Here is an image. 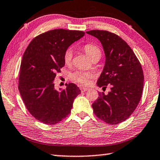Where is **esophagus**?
<instances>
[{
    "label": "esophagus",
    "instance_id": "34e87169",
    "mask_svg": "<svg viewBox=\"0 0 160 160\" xmlns=\"http://www.w3.org/2000/svg\"><path fill=\"white\" fill-rule=\"evenodd\" d=\"M80 89V90H81V92H87V91H88V90H89V88H86V87H81Z\"/></svg>",
    "mask_w": 160,
    "mask_h": 160
}]
</instances>
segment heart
I'll return each mask as SVG.
<instances>
[{"label": "heart", "instance_id": "obj_1", "mask_svg": "<svg viewBox=\"0 0 160 160\" xmlns=\"http://www.w3.org/2000/svg\"><path fill=\"white\" fill-rule=\"evenodd\" d=\"M83 51L86 53V55L93 60L96 58H101V51L98 46H97L93 43H87L82 47ZM72 57H73V52L71 49H67L64 54V61L66 64H70ZM91 75L87 72L84 71H76L71 75V79L75 82L87 85L89 82V79Z\"/></svg>", "mask_w": 160, "mask_h": 160}]
</instances>
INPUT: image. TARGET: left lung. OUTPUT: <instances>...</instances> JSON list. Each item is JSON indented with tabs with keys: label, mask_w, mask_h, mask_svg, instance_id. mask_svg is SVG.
I'll return each mask as SVG.
<instances>
[{
	"label": "left lung",
	"mask_w": 160,
	"mask_h": 160,
	"mask_svg": "<svg viewBox=\"0 0 160 160\" xmlns=\"http://www.w3.org/2000/svg\"><path fill=\"white\" fill-rule=\"evenodd\" d=\"M87 33L100 40L105 53V64L97 85L110 88L107 95L98 93L92 104L93 113L105 123L118 124L130 117L140 101L144 80L142 65L132 48L117 34L98 30Z\"/></svg>",
	"instance_id": "8db88e82"
}]
</instances>
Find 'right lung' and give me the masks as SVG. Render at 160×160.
Wrapping results in <instances>:
<instances>
[{
    "label": "right lung",
    "mask_w": 160,
    "mask_h": 160,
    "mask_svg": "<svg viewBox=\"0 0 160 160\" xmlns=\"http://www.w3.org/2000/svg\"><path fill=\"white\" fill-rule=\"evenodd\" d=\"M84 35L78 30L55 29L31 41L22 58L18 90L31 115L46 125H53L70 114L74 99L80 93L76 84L55 90L53 80L64 67V54L71 44Z\"/></svg>",
    "instance_id": "add662e5"
}]
</instances>
